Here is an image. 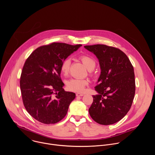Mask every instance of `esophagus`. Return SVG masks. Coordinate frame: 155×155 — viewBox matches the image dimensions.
Wrapping results in <instances>:
<instances>
[{"instance_id":"1","label":"esophagus","mask_w":155,"mask_h":155,"mask_svg":"<svg viewBox=\"0 0 155 155\" xmlns=\"http://www.w3.org/2000/svg\"><path fill=\"white\" fill-rule=\"evenodd\" d=\"M84 94H81V93H76V96H83Z\"/></svg>"}]
</instances>
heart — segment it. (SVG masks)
I'll return each instance as SVG.
<instances>
[{"mask_svg": "<svg viewBox=\"0 0 155 155\" xmlns=\"http://www.w3.org/2000/svg\"><path fill=\"white\" fill-rule=\"evenodd\" d=\"M80 59L88 70L91 71L94 69L96 66V62L92 58L87 55L84 54L81 55L80 57ZM70 66L71 59L69 58L65 59L62 61L60 67V71L63 75L67 76L69 74ZM88 83H89V81L86 79L74 78L67 81L66 86H67L68 89L70 91L77 93H82L84 91L85 87L88 84Z\"/></svg>", "mask_w": 155, "mask_h": 155, "instance_id": "b5f03b06", "label": "heart"}]
</instances>
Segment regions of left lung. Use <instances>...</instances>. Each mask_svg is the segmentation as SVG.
<instances>
[{
  "label": "left lung",
  "instance_id": "left-lung-1",
  "mask_svg": "<svg viewBox=\"0 0 155 155\" xmlns=\"http://www.w3.org/2000/svg\"><path fill=\"white\" fill-rule=\"evenodd\" d=\"M99 60L101 70L89 108L91 117L102 125L114 124L129 112L135 95L134 68L126 54L105 45H86Z\"/></svg>",
  "mask_w": 155,
  "mask_h": 155
}]
</instances>
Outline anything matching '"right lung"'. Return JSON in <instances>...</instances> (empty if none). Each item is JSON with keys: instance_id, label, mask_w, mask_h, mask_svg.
<instances>
[{"instance_id": "right-lung-1", "label": "right lung", "mask_w": 155, "mask_h": 155, "mask_svg": "<svg viewBox=\"0 0 155 155\" xmlns=\"http://www.w3.org/2000/svg\"><path fill=\"white\" fill-rule=\"evenodd\" d=\"M80 47L52 43L37 48L26 59L20 78L22 99L28 112L39 122L54 124L67 114L75 94L63 89L60 67Z\"/></svg>"}]
</instances>
